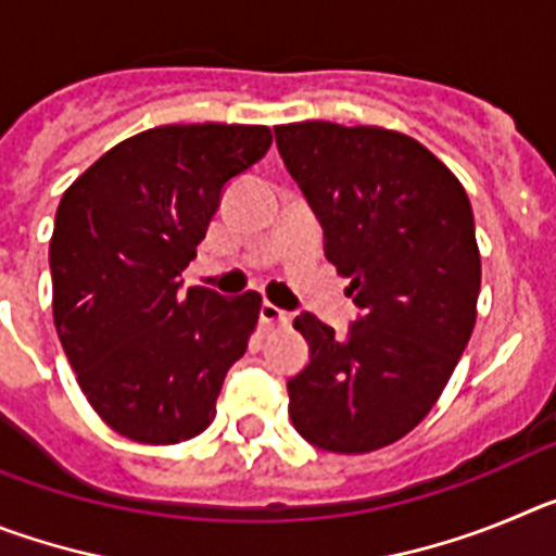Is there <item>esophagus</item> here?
Instances as JSON below:
<instances>
[{"mask_svg": "<svg viewBox=\"0 0 556 556\" xmlns=\"http://www.w3.org/2000/svg\"><path fill=\"white\" fill-rule=\"evenodd\" d=\"M258 320H262L264 326H287L292 317H289L283 308L273 306V303H262V308H258Z\"/></svg>", "mask_w": 556, "mask_h": 556, "instance_id": "obj_1", "label": "esophagus"}]
</instances>
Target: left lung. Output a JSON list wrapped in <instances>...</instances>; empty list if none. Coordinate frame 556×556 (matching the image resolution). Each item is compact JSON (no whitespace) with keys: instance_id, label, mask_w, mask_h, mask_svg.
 Wrapping results in <instances>:
<instances>
[{"instance_id":"1","label":"left lung","mask_w":556,"mask_h":556,"mask_svg":"<svg viewBox=\"0 0 556 556\" xmlns=\"http://www.w3.org/2000/svg\"><path fill=\"white\" fill-rule=\"evenodd\" d=\"M275 141L358 308L345 339L314 314L294 317L312 358L289 378V417L323 451L384 448L429 415L473 333L481 258L470 200L404 132L298 122L275 127Z\"/></svg>"}]
</instances>
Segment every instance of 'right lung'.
<instances>
[{
	"instance_id": "obj_1",
	"label": "right lung",
	"mask_w": 556,
	"mask_h": 556,
	"mask_svg": "<svg viewBox=\"0 0 556 556\" xmlns=\"http://www.w3.org/2000/svg\"><path fill=\"white\" fill-rule=\"evenodd\" d=\"M264 125H164L111 147L63 191L49 242L52 314L97 415L127 440L175 445L217 415L262 294L180 292L230 178L264 159Z\"/></svg>"
}]
</instances>
